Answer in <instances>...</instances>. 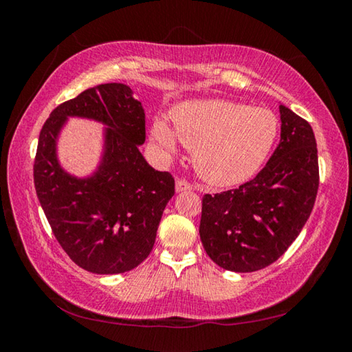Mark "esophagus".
<instances>
[{"mask_svg": "<svg viewBox=\"0 0 352 352\" xmlns=\"http://www.w3.org/2000/svg\"><path fill=\"white\" fill-rule=\"evenodd\" d=\"M190 189H192V184L186 180H183V178H178V180L175 182L177 192H183V190H190Z\"/></svg>", "mask_w": 352, "mask_h": 352, "instance_id": "1", "label": "esophagus"}]
</instances>
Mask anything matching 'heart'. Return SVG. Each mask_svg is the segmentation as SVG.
I'll return each instance as SVG.
<instances>
[{
    "mask_svg": "<svg viewBox=\"0 0 352 352\" xmlns=\"http://www.w3.org/2000/svg\"><path fill=\"white\" fill-rule=\"evenodd\" d=\"M170 118L174 129L162 118L152 124L160 158H174L180 141L192 151L197 174L216 186H233L252 178L279 133V121L272 110L222 99L188 100L174 107Z\"/></svg>",
    "mask_w": 352,
    "mask_h": 352,
    "instance_id": "b5f03b06",
    "label": "heart"
}]
</instances>
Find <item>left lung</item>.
I'll return each mask as SVG.
<instances>
[{
  "instance_id": "1",
  "label": "left lung",
  "mask_w": 352,
  "mask_h": 352,
  "mask_svg": "<svg viewBox=\"0 0 352 352\" xmlns=\"http://www.w3.org/2000/svg\"><path fill=\"white\" fill-rule=\"evenodd\" d=\"M281 140L253 180L201 200L200 239L225 270L265 269L285 253L311 216L318 190V155L311 124L285 105Z\"/></svg>"
}]
</instances>
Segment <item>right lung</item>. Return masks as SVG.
I'll return each mask as SVG.
<instances>
[{
    "instance_id": "1",
    "label": "right lung",
    "mask_w": 352,
    "mask_h": 352,
    "mask_svg": "<svg viewBox=\"0 0 352 352\" xmlns=\"http://www.w3.org/2000/svg\"><path fill=\"white\" fill-rule=\"evenodd\" d=\"M68 117L106 126L103 157L88 177L71 176L58 163V135ZM144 141V109L124 83L88 88L52 110L41 127L35 190L56 239L83 270L124 273L152 252L175 182L146 162L140 152Z\"/></svg>"
}]
</instances>
